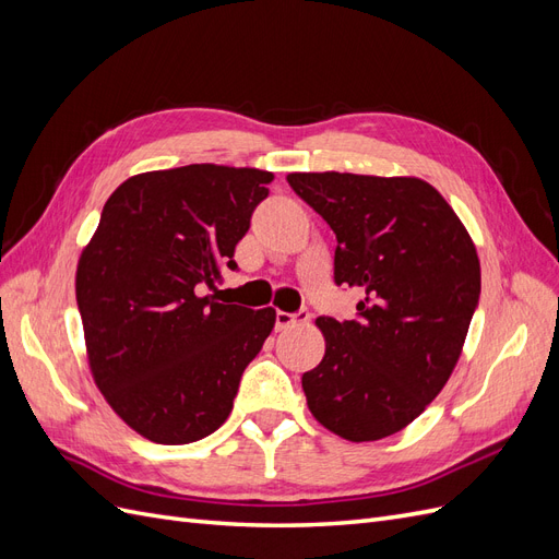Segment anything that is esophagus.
Instances as JSON below:
<instances>
[{
    "mask_svg": "<svg viewBox=\"0 0 559 559\" xmlns=\"http://www.w3.org/2000/svg\"><path fill=\"white\" fill-rule=\"evenodd\" d=\"M308 319H310V312H308L306 308L298 310V312L277 310V312H275V329H277V331H284V329H289V326H294V324H306Z\"/></svg>",
    "mask_w": 559,
    "mask_h": 559,
    "instance_id": "1",
    "label": "esophagus"
}]
</instances>
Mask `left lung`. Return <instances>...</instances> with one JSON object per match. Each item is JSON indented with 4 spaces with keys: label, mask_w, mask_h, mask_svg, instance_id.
<instances>
[{
    "label": "left lung",
    "mask_w": 559,
    "mask_h": 559,
    "mask_svg": "<svg viewBox=\"0 0 559 559\" xmlns=\"http://www.w3.org/2000/svg\"><path fill=\"white\" fill-rule=\"evenodd\" d=\"M335 233L333 282L357 317H319L326 354L302 373L310 413L354 443L408 427L445 386L480 300V261L433 186L415 177L294 173Z\"/></svg>",
    "instance_id": "8db88e82"
}]
</instances>
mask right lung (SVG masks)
Masks as SVG:
<instances>
[{
  "mask_svg": "<svg viewBox=\"0 0 559 559\" xmlns=\"http://www.w3.org/2000/svg\"><path fill=\"white\" fill-rule=\"evenodd\" d=\"M273 175L186 165L130 177L107 200L76 267L95 382L128 427L160 445L224 425L275 310L226 306L216 289Z\"/></svg>",
  "mask_w": 559,
  "mask_h": 559,
  "instance_id": "right-lung-1",
  "label": "right lung"
}]
</instances>
